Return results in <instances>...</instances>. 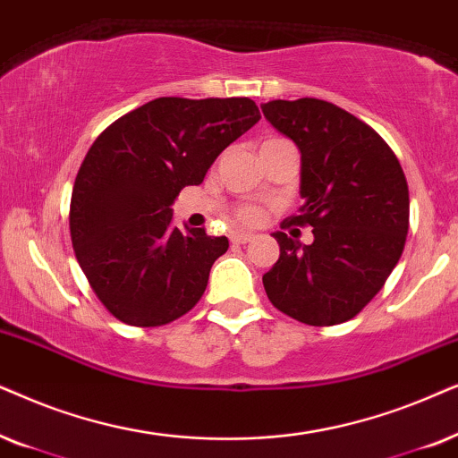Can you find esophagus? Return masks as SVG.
<instances>
[{"instance_id": "esophagus-1", "label": "esophagus", "mask_w": 458, "mask_h": 458, "mask_svg": "<svg viewBox=\"0 0 458 458\" xmlns=\"http://www.w3.org/2000/svg\"><path fill=\"white\" fill-rule=\"evenodd\" d=\"M253 236L247 233H233V236H230V241H233L234 245H245V242H249Z\"/></svg>"}]
</instances>
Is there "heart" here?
<instances>
[{"label":"heart","mask_w":458,"mask_h":458,"mask_svg":"<svg viewBox=\"0 0 458 458\" xmlns=\"http://www.w3.org/2000/svg\"><path fill=\"white\" fill-rule=\"evenodd\" d=\"M278 142H286L283 138H267L261 142V146H270V144H278ZM234 219L242 225H258L261 219H264V207L255 205V203H245L239 205L234 209Z\"/></svg>","instance_id":"heart-1"}]
</instances>
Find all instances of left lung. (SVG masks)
Segmentation results:
<instances>
[{"label": "left lung", "instance_id": "8db88e82", "mask_svg": "<svg viewBox=\"0 0 458 458\" xmlns=\"http://www.w3.org/2000/svg\"><path fill=\"white\" fill-rule=\"evenodd\" d=\"M261 111L301 150L306 203L283 228H314L312 245L274 233L280 258L264 274L266 295L303 325H339L362 312L404 251L406 175L373 127L331 102L272 100Z\"/></svg>", "mask_w": 458, "mask_h": 458}]
</instances>
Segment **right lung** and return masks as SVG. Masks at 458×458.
Here are the masks:
<instances>
[{
  "label": "right lung",
  "mask_w": 458,
  "mask_h": 458,
  "mask_svg": "<svg viewBox=\"0 0 458 458\" xmlns=\"http://www.w3.org/2000/svg\"><path fill=\"white\" fill-rule=\"evenodd\" d=\"M259 119L251 98H157L96 138L72 186L69 225L79 266L114 318L161 327L197 306L228 239L182 233L172 205Z\"/></svg>",
  "instance_id": "add662e5"
}]
</instances>
